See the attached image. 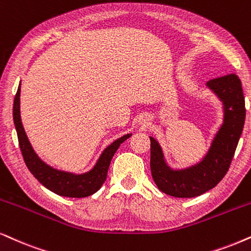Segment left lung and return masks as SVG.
I'll list each match as a JSON object with an SVG mask.
<instances>
[{"instance_id":"1","label":"left lung","mask_w":251,"mask_h":251,"mask_svg":"<svg viewBox=\"0 0 251 251\" xmlns=\"http://www.w3.org/2000/svg\"><path fill=\"white\" fill-rule=\"evenodd\" d=\"M223 104L224 119L207 153L192 166L174 169L167 163L160 144L151 139V170L161 191L176 198L198 197L213 189L224 178L242 134L246 106L239 76L229 74L206 83Z\"/></svg>"}]
</instances>
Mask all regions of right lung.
Segmentation results:
<instances>
[{
	"label": "right lung",
	"instance_id": "obj_1",
	"mask_svg": "<svg viewBox=\"0 0 251 251\" xmlns=\"http://www.w3.org/2000/svg\"><path fill=\"white\" fill-rule=\"evenodd\" d=\"M21 82L18 85L17 93L14 100V124L17 132L20 148L23 155L24 162L26 164L30 173L39 180V182L49 189L50 191L56 193L62 197H71V198H83L94 195L100 189L103 183L105 182L107 170L112 160L113 155L126 139L132 135V133L120 136L110 144L102 151L95 166L90 170L83 174H74L69 171L55 169L49 166L38 156L34 149L28 141L26 133L24 131L23 124L21 119Z\"/></svg>",
	"mask_w": 251,
	"mask_h": 251
}]
</instances>
